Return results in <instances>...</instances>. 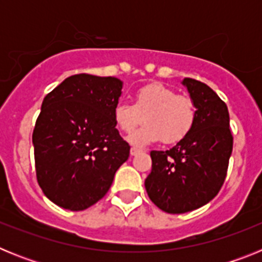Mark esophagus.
<instances>
[{"instance_id": "34e87169", "label": "esophagus", "mask_w": 262, "mask_h": 262, "mask_svg": "<svg viewBox=\"0 0 262 262\" xmlns=\"http://www.w3.org/2000/svg\"><path fill=\"white\" fill-rule=\"evenodd\" d=\"M140 152H143L142 148H139V147H131V155L133 156H136V155H139Z\"/></svg>"}]
</instances>
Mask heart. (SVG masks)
<instances>
[{
	"label": "heart",
	"instance_id": "b5f03b06",
	"mask_svg": "<svg viewBox=\"0 0 262 262\" xmlns=\"http://www.w3.org/2000/svg\"><path fill=\"white\" fill-rule=\"evenodd\" d=\"M114 122L129 134L147 120V123L129 136V142L143 145L163 139L177 143L186 138L196 120V106L189 96L177 94L159 82L144 85L134 93V105L119 102L113 110Z\"/></svg>",
	"mask_w": 262,
	"mask_h": 262
}]
</instances>
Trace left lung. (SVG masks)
Here are the masks:
<instances>
[{
  "mask_svg": "<svg viewBox=\"0 0 262 262\" xmlns=\"http://www.w3.org/2000/svg\"><path fill=\"white\" fill-rule=\"evenodd\" d=\"M196 106L190 134L168 151H152L145 178L149 200L168 214L200 209L219 193L227 176L233 138L226 103L210 86L185 78Z\"/></svg>",
  "mask_w": 262,
  "mask_h": 262,
  "instance_id": "1",
  "label": "left lung"
}]
</instances>
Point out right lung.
<instances>
[{
  "label": "right lung",
  "mask_w": 262,
  "mask_h": 262,
  "mask_svg": "<svg viewBox=\"0 0 262 262\" xmlns=\"http://www.w3.org/2000/svg\"><path fill=\"white\" fill-rule=\"evenodd\" d=\"M120 94L118 78L80 73L43 99L32 144L36 180L55 205L71 211L93 206L128 159L113 117Z\"/></svg>",
  "instance_id": "obj_1"
}]
</instances>
